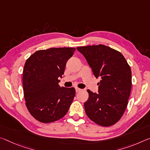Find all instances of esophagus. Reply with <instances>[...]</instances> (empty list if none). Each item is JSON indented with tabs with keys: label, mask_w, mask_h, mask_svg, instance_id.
Segmentation results:
<instances>
[{
	"label": "esophagus",
	"mask_w": 150,
	"mask_h": 150,
	"mask_svg": "<svg viewBox=\"0 0 150 150\" xmlns=\"http://www.w3.org/2000/svg\"><path fill=\"white\" fill-rule=\"evenodd\" d=\"M75 91H76V92H79V91H81V89H79V88H78V87H76L75 88Z\"/></svg>",
	"instance_id": "esophagus-1"
}]
</instances>
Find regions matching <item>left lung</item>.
Returning a JSON list of instances; mask_svg holds the SVG:
<instances>
[{
    "label": "left lung",
    "mask_w": 150,
    "mask_h": 150,
    "mask_svg": "<svg viewBox=\"0 0 150 150\" xmlns=\"http://www.w3.org/2000/svg\"><path fill=\"white\" fill-rule=\"evenodd\" d=\"M97 79L98 93L88 89L84 103L90 120L101 126H110L122 117L132 89V71L126 59L116 50L103 45L77 47Z\"/></svg>",
    "instance_id": "1"
}]
</instances>
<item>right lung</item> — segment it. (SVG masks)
Instances as JSON below:
<instances>
[{
  "instance_id": "obj_1",
  "label": "right lung",
  "mask_w": 150,
  "mask_h": 150,
  "mask_svg": "<svg viewBox=\"0 0 150 150\" xmlns=\"http://www.w3.org/2000/svg\"><path fill=\"white\" fill-rule=\"evenodd\" d=\"M75 48H50L33 53L25 64L23 76L26 106L33 117L51 123L65 115L75 96L74 87H60L66 63Z\"/></svg>"
}]
</instances>
